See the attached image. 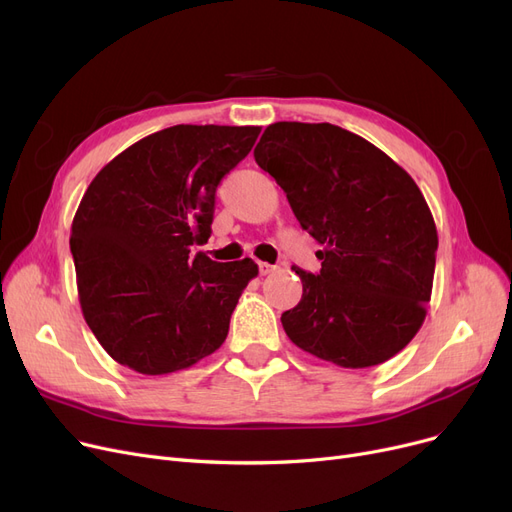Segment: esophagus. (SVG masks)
Masks as SVG:
<instances>
[{
	"label": "esophagus",
	"mask_w": 512,
	"mask_h": 512,
	"mask_svg": "<svg viewBox=\"0 0 512 512\" xmlns=\"http://www.w3.org/2000/svg\"><path fill=\"white\" fill-rule=\"evenodd\" d=\"M276 270V265H272V263H265V261H259V274L261 276H268V274H272Z\"/></svg>",
	"instance_id": "1"
}]
</instances>
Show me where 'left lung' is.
<instances>
[{"instance_id": "8db88e82", "label": "left lung", "mask_w": 512, "mask_h": 512, "mask_svg": "<svg viewBox=\"0 0 512 512\" xmlns=\"http://www.w3.org/2000/svg\"><path fill=\"white\" fill-rule=\"evenodd\" d=\"M253 154L324 247L318 274L293 265L303 297L280 318L288 339L343 368L387 362L431 299L437 228L425 196L383 150L330 123H274Z\"/></svg>"}]
</instances>
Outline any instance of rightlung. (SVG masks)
<instances>
[{"label":"right lung","instance_id":"right-lung-1","mask_svg":"<svg viewBox=\"0 0 512 512\" xmlns=\"http://www.w3.org/2000/svg\"><path fill=\"white\" fill-rule=\"evenodd\" d=\"M261 127L173 125L110 161L85 190L71 228L83 318L115 362L169 374L228 337L257 276L249 257L190 255L211 236L215 190L251 152Z\"/></svg>","mask_w":512,"mask_h":512}]
</instances>
